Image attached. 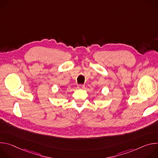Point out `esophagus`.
<instances>
[{
  "label": "esophagus",
  "mask_w": 158,
  "mask_h": 158,
  "mask_svg": "<svg viewBox=\"0 0 158 158\" xmlns=\"http://www.w3.org/2000/svg\"><path fill=\"white\" fill-rule=\"evenodd\" d=\"M77 89H84V85H82V84H78L77 86Z\"/></svg>",
  "instance_id": "esophagus-1"
}]
</instances>
